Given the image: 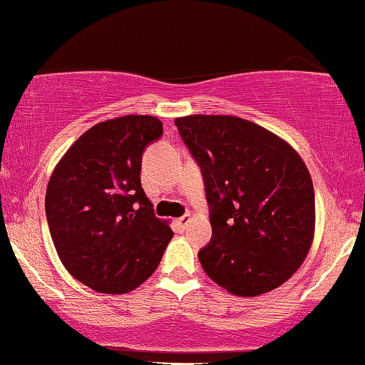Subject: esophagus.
<instances>
[{"label": "esophagus", "mask_w": 365, "mask_h": 365, "mask_svg": "<svg viewBox=\"0 0 365 365\" xmlns=\"http://www.w3.org/2000/svg\"><path fill=\"white\" fill-rule=\"evenodd\" d=\"M188 221H190V216H188V215L178 217V220H177V226H178L180 230H185L187 225H188Z\"/></svg>", "instance_id": "obj_1"}]
</instances>
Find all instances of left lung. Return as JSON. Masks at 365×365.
Here are the masks:
<instances>
[{"mask_svg":"<svg viewBox=\"0 0 365 365\" xmlns=\"http://www.w3.org/2000/svg\"><path fill=\"white\" fill-rule=\"evenodd\" d=\"M202 173L212 237L199 261L238 297L283 284L312 244L314 185L307 166L269 130L237 116L175 120Z\"/></svg>","mask_w":365,"mask_h":365,"instance_id":"8db88e82","label":"left lung"}]
</instances>
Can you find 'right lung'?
I'll use <instances>...</instances> for the list:
<instances>
[{
    "mask_svg": "<svg viewBox=\"0 0 365 365\" xmlns=\"http://www.w3.org/2000/svg\"><path fill=\"white\" fill-rule=\"evenodd\" d=\"M154 116L128 115L87 130L54 168L46 217L63 266L101 293H127L156 271L173 237L140 185L142 156L161 139Z\"/></svg>",
    "mask_w": 365,
    "mask_h": 365,
    "instance_id": "1",
    "label": "right lung"
}]
</instances>
